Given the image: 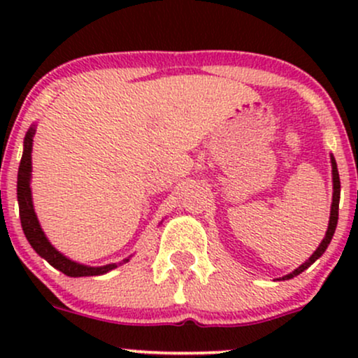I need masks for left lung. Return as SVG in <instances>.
I'll return each instance as SVG.
<instances>
[{"label": "left lung", "instance_id": "left-lung-1", "mask_svg": "<svg viewBox=\"0 0 358 358\" xmlns=\"http://www.w3.org/2000/svg\"><path fill=\"white\" fill-rule=\"evenodd\" d=\"M331 175H334V202H331L330 224H328V231H327V234H324V239L322 241V244H320V248L315 250L313 256L308 259L305 264H301L298 269H294L293 273L287 274V276H285L282 279H291V278L298 276V274H301L303 271L310 268V266L313 264L316 259H318L324 252V250H327L328 244H330V241H331V237H334L335 229H336V222H338V203H340V176H338V168H336V162H335L334 156H331Z\"/></svg>", "mask_w": 358, "mask_h": 358}]
</instances>
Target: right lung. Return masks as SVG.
<instances>
[{
	"instance_id": "1",
	"label": "right lung",
	"mask_w": 358,
	"mask_h": 358,
	"mask_svg": "<svg viewBox=\"0 0 358 358\" xmlns=\"http://www.w3.org/2000/svg\"><path fill=\"white\" fill-rule=\"evenodd\" d=\"M35 129L30 127V131L24 136V148L22 162H20L18 170V185H16V195H18L20 203V219H22V227L24 236H27L28 242L31 248L36 250L38 256H42L48 264L53 268L62 271L64 274L71 278H80V276H99V274L108 273V271L117 268V264H108L101 266V268H90V266H82L79 262H73L71 259L57 250L48 242L47 237L40 227L38 219H36L34 203H31V192H30V173H31V141H34ZM127 261V259H126Z\"/></svg>"
}]
</instances>
